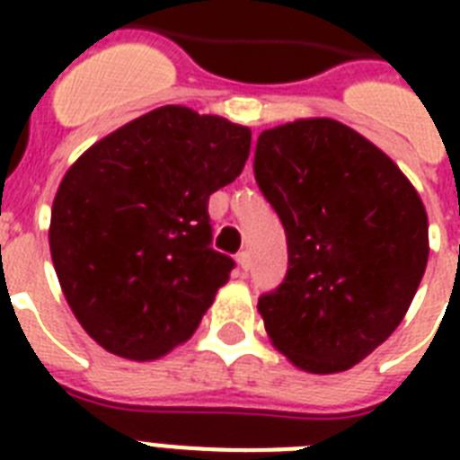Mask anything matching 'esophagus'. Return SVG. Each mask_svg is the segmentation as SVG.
I'll return each mask as SVG.
<instances>
[{"instance_id": "1", "label": "esophagus", "mask_w": 460, "mask_h": 460, "mask_svg": "<svg viewBox=\"0 0 460 460\" xmlns=\"http://www.w3.org/2000/svg\"><path fill=\"white\" fill-rule=\"evenodd\" d=\"M236 260H238V267H241L243 272H248V270H251V252L241 251L236 255Z\"/></svg>"}]
</instances>
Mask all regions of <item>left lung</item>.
I'll list each match as a JSON object with an SVG mask.
<instances>
[{"instance_id":"left-lung-1","label":"left lung","mask_w":460,"mask_h":460,"mask_svg":"<svg viewBox=\"0 0 460 460\" xmlns=\"http://www.w3.org/2000/svg\"><path fill=\"white\" fill-rule=\"evenodd\" d=\"M255 181L279 215L288 270L258 310L305 372H341L401 324L428 267V212L379 147L334 119L262 131Z\"/></svg>"}]
</instances>
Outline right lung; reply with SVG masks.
Wrapping results in <instances>:
<instances>
[{
	"instance_id": "right-lung-1",
	"label": "right lung",
	"mask_w": 460,
	"mask_h": 460,
	"mask_svg": "<svg viewBox=\"0 0 460 460\" xmlns=\"http://www.w3.org/2000/svg\"><path fill=\"white\" fill-rule=\"evenodd\" d=\"M251 128L166 104L85 150L61 179L49 251L75 320L102 349L155 360L193 336L229 281L209 195L243 172Z\"/></svg>"
}]
</instances>
